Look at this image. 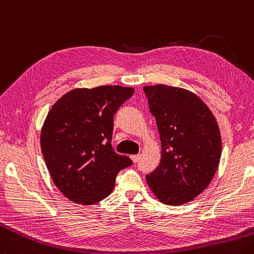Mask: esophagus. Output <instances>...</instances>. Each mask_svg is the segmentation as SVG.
Instances as JSON below:
<instances>
[{"label":"esophagus","instance_id":"34e87169","mask_svg":"<svg viewBox=\"0 0 254 254\" xmlns=\"http://www.w3.org/2000/svg\"><path fill=\"white\" fill-rule=\"evenodd\" d=\"M130 157L133 163H137L138 160H140V155H131Z\"/></svg>","mask_w":254,"mask_h":254}]
</instances>
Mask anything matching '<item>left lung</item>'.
<instances>
[{
    "mask_svg": "<svg viewBox=\"0 0 254 254\" xmlns=\"http://www.w3.org/2000/svg\"><path fill=\"white\" fill-rule=\"evenodd\" d=\"M143 90L162 145L160 165L146 175L147 185L165 205H184L215 176L221 156L219 127L207 104L191 91L166 84Z\"/></svg>",
    "mask_w": 254,
    "mask_h": 254,
    "instance_id": "1",
    "label": "left lung"
}]
</instances>
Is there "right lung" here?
I'll return each mask as SVG.
<instances>
[{"instance_id":"1","label":"right lung","mask_w":254,"mask_h":254,"mask_svg":"<svg viewBox=\"0 0 254 254\" xmlns=\"http://www.w3.org/2000/svg\"><path fill=\"white\" fill-rule=\"evenodd\" d=\"M133 88H77L58 99L41 133L45 163L55 185L69 200L93 205L110 195L116 177L132 165L111 145L113 116Z\"/></svg>"}]
</instances>
